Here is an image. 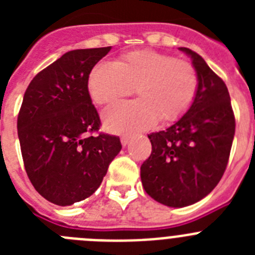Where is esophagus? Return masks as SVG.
Here are the masks:
<instances>
[{"mask_svg":"<svg viewBox=\"0 0 255 255\" xmlns=\"http://www.w3.org/2000/svg\"><path fill=\"white\" fill-rule=\"evenodd\" d=\"M130 141V136L129 135H123L121 136V144H123V147H126Z\"/></svg>","mask_w":255,"mask_h":255,"instance_id":"34e87169","label":"esophagus"}]
</instances>
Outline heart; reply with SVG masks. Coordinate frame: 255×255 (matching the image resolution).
Instances as JSON below:
<instances>
[{
	"label": "heart",
	"instance_id": "b5f03b06",
	"mask_svg": "<svg viewBox=\"0 0 255 255\" xmlns=\"http://www.w3.org/2000/svg\"><path fill=\"white\" fill-rule=\"evenodd\" d=\"M199 85L195 67L184 60L153 51H135L120 62H98L88 79L92 100L98 105L134 92L136 101L116 102L103 111L110 131H136L161 121H172L194 102Z\"/></svg>",
	"mask_w": 255,
	"mask_h": 255
}]
</instances>
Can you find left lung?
Listing matches in <instances>:
<instances>
[{
    "label": "left lung",
    "mask_w": 255,
    "mask_h": 255,
    "mask_svg": "<svg viewBox=\"0 0 255 255\" xmlns=\"http://www.w3.org/2000/svg\"><path fill=\"white\" fill-rule=\"evenodd\" d=\"M199 78L194 102L176 123L148 135L150 157L140 167L144 190L167 207L190 206L216 188L226 170L235 135V117L226 84L191 49Z\"/></svg>",
    "instance_id": "1"
}]
</instances>
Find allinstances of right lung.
Wrapping results in <instances>:
<instances>
[{
	"label": "right lung",
	"instance_id": "right-lung-1",
	"mask_svg": "<svg viewBox=\"0 0 255 255\" xmlns=\"http://www.w3.org/2000/svg\"><path fill=\"white\" fill-rule=\"evenodd\" d=\"M110 49L66 52L34 76L22 98L17 135L25 171L35 190L57 206L91 197L121 150L119 136L91 135L101 120L88 79Z\"/></svg>",
	"mask_w": 255,
	"mask_h": 255
}]
</instances>
